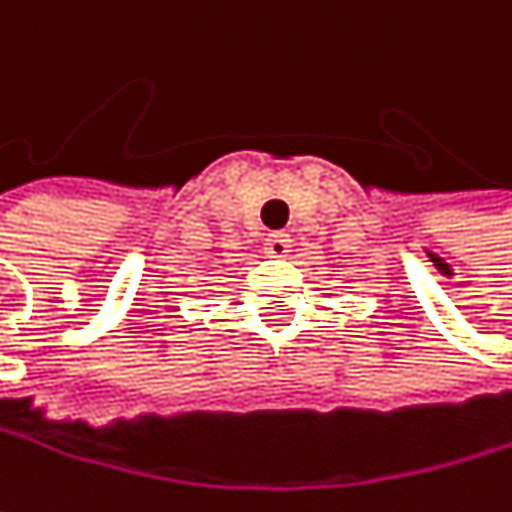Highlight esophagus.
Segmentation results:
<instances>
[{
  "mask_svg": "<svg viewBox=\"0 0 512 512\" xmlns=\"http://www.w3.org/2000/svg\"><path fill=\"white\" fill-rule=\"evenodd\" d=\"M290 234H284V231H275V234H269L266 237V243H263V249H266V255L269 257H287L290 252Z\"/></svg>",
  "mask_w": 512,
  "mask_h": 512,
  "instance_id": "1",
  "label": "esophagus"
}]
</instances>
